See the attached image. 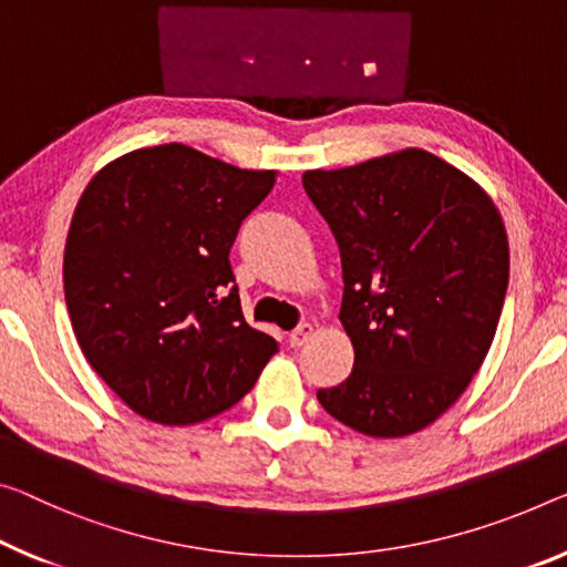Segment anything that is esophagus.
Masks as SVG:
<instances>
[{
    "label": "esophagus",
    "mask_w": 567,
    "mask_h": 567,
    "mask_svg": "<svg viewBox=\"0 0 567 567\" xmlns=\"http://www.w3.org/2000/svg\"><path fill=\"white\" fill-rule=\"evenodd\" d=\"M313 337V327L309 324V321H303V324H299L293 329V332L289 334V344L291 347H303L309 342V339Z\"/></svg>",
    "instance_id": "esophagus-1"
}]
</instances>
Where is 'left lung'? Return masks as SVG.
<instances>
[{
  "label": "left lung",
  "instance_id": "1",
  "mask_svg": "<svg viewBox=\"0 0 567 567\" xmlns=\"http://www.w3.org/2000/svg\"><path fill=\"white\" fill-rule=\"evenodd\" d=\"M303 189L342 256V319L354 368L317 398L339 423L400 439L446 413L482 368L509 281V243L482 187L405 150Z\"/></svg>",
  "mask_w": 567,
  "mask_h": 567
}]
</instances>
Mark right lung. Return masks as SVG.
Returning a JSON list of instances; mask_svg holds the SVG:
<instances>
[{
  "label": "right lung",
  "instance_id": "add662e5",
  "mask_svg": "<svg viewBox=\"0 0 567 567\" xmlns=\"http://www.w3.org/2000/svg\"><path fill=\"white\" fill-rule=\"evenodd\" d=\"M274 187L162 144L89 182L68 230L63 286L78 344L146 421L189 425L228 411L278 350L243 317L230 248Z\"/></svg>",
  "mask_w": 567,
  "mask_h": 567
}]
</instances>
